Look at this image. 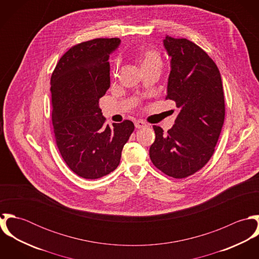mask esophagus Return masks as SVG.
I'll list each match as a JSON object with an SVG mask.
<instances>
[{"mask_svg":"<svg viewBox=\"0 0 259 259\" xmlns=\"http://www.w3.org/2000/svg\"><path fill=\"white\" fill-rule=\"evenodd\" d=\"M135 126H136L137 128H143V127L148 126V124H147L145 121H143V120H138V121L135 122Z\"/></svg>","mask_w":259,"mask_h":259,"instance_id":"obj_1","label":"esophagus"}]
</instances>
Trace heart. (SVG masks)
<instances>
[{"instance_id":"heart-1","label":"heart","mask_w":259,"mask_h":259,"mask_svg":"<svg viewBox=\"0 0 259 259\" xmlns=\"http://www.w3.org/2000/svg\"><path fill=\"white\" fill-rule=\"evenodd\" d=\"M137 57L141 63V68H142L143 72L149 71V70L161 71L163 62H162V58H161L160 54L156 50L148 48V47H144L138 51ZM119 65H120L119 59H114L111 62V72L112 75H114V76L116 75L118 70H119Z\"/></svg>"}]
</instances>
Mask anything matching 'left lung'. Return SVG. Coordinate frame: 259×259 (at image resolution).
Here are the masks:
<instances>
[{
  "label": "left lung",
  "mask_w": 259,
  "mask_h": 259,
  "mask_svg": "<svg viewBox=\"0 0 259 259\" xmlns=\"http://www.w3.org/2000/svg\"><path fill=\"white\" fill-rule=\"evenodd\" d=\"M163 46L171 58L165 99L175 101L180 112L166 134L153 125L149 157L166 176L185 179L202 168L214 152L225 115L222 76L194 42L166 36Z\"/></svg>",
  "instance_id": "left-lung-1"
}]
</instances>
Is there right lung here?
Instances as JSON below:
<instances>
[{
	"label": "right lung",
	"mask_w": 259,
	"mask_h": 259,
	"mask_svg": "<svg viewBox=\"0 0 259 259\" xmlns=\"http://www.w3.org/2000/svg\"><path fill=\"white\" fill-rule=\"evenodd\" d=\"M120 39L95 38L72 47L51 76L52 121L57 147L75 175L97 180L113 171L134 122L105 125L99 101L110 88L109 58Z\"/></svg>",
	"instance_id": "add662e5"
}]
</instances>
